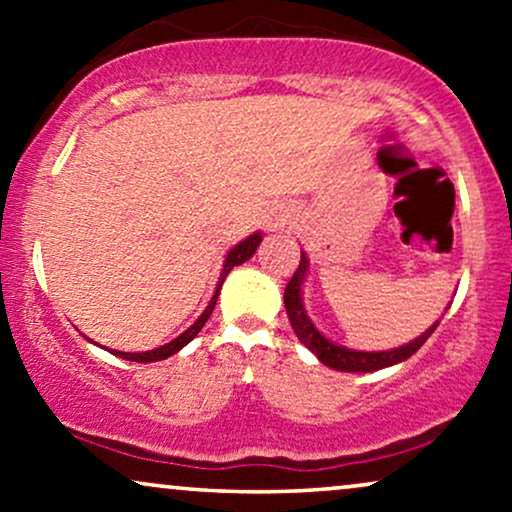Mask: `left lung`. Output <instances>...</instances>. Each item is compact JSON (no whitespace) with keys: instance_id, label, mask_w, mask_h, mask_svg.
<instances>
[{"instance_id":"obj_1","label":"left lung","mask_w":512,"mask_h":512,"mask_svg":"<svg viewBox=\"0 0 512 512\" xmlns=\"http://www.w3.org/2000/svg\"><path fill=\"white\" fill-rule=\"evenodd\" d=\"M305 272H308V257L301 252V264H298V269L293 272L291 281L286 284V291H284L286 315H289L293 332H296V337L301 339V344L308 346V349L313 351V354L320 358L325 366H330L334 370H344V373H370V370L395 366V363L407 361L411 354H416V351L426 344V339L436 332L438 322L431 327V330H426L424 334H421V337H416L414 342L399 346V349H390V351H354V349H346V346L332 344L330 339H325L320 332L315 330L313 320L305 315L303 298H301L303 296L301 286H303Z\"/></svg>"}]
</instances>
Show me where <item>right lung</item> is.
I'll return each instance as SVG.
<instances>
[{
	"label": "right lung",
	"instance_id": "1",
	"mask_svg": "<svg viewBox=\"0 0 512 512\" xmlns=\"http://www.w3.org/2000/svg\"><path fill=\"white\" fill-rule=\"evenodd\" d=\"M260 243H262V236H260V233H255V236L245 238L243 243H238L236 248H233L231 252H228V255H226V262H223V272H221L219 286H216V293H214V298H211L209 305H207V310H204V313L199 315V320L195 322V325L190 327V330H185V332L180 334L178 339H173V342H170V344H163V346H158V349H154V351H142V354H127V351H113V354H115V356H120V358H127V361H137V363L163 361V358H168V356L178 354V351L182 349V346H185V344H190L192 339L197 337L199 330H202V327H204V322L209 320L211 313H214L216 298H219L221 284H223V279H226V276H228V272H231L233 267H238V264H243L245 260H250V257L255 255L257 245H260Z\"/></svg>",
	"mask_w": 512,
	"mask_h": 512
}]
</instances>
